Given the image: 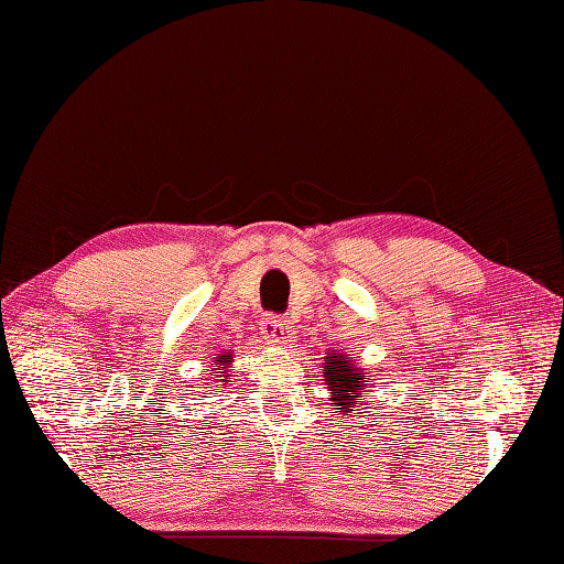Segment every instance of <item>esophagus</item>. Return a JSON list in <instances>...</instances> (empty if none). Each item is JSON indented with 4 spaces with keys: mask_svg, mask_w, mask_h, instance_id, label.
<instances>
[{
    "mask_svg": "<svg viewBox=\"0 0 564 564\" xmlns=\"http://www.w3.org/2000/svg\"><path fill=\"white\" fill-rule=\"evenodd\" d=\"M262 334L271 345H276V348H291L295 340L291 326H288V322L281 319V316H269L262 326Z\"/></svg>",
    "mask_w": 564,
    "mask_h": 564,
    "instance_id": "1",
    "label": "esophagus"
}]
</instances>
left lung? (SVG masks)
Wrapping results in <instances>:
<instances>
[{"mask_svg":"<svg viewBox=\"0 0 564 564\" xmlns=\"http://www.w3.org/2000/svg\"><path fill=\"white\" fill-rule=\"evenodd\" d=\"M322 381L328 388V405L338 414L359 416V405H362L369 391V383L365 379V369H359V362L350 355L340 350H328L326 357H322Z\"/></svg>","mask_w":564,"mask_h":564,"instance_id":"obj_1","label":"left lung"}]
</instances>
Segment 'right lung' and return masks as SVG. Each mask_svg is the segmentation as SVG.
Segmentation results:
<instances>
[{
    "instance_id": "add662e5",
    "label": "right lung",
    "mask_w": 564,
    "mask_h": 564,
    "mask_svg": "<svg viewBox=\"0 0 564 564\" xmlns=\"http://www.w3.org/2000/svg\"><path fill=\"white\" fill-rule=\"evenodd\" d=\"M230 362H234V352H221V355H216L214 357V365H212V373H209V381H214L216 383V388H221V386H226V381H228V377H230Z\"/></svg>"
}]
</instances>
